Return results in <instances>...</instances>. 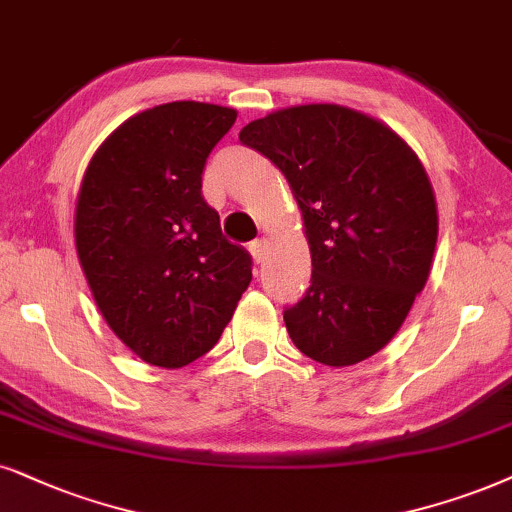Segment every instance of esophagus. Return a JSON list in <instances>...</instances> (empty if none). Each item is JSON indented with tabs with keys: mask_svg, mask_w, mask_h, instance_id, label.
<instances>
[{
	"mask_svg": "<svg viewBox=\"0 0 512 512\" xmlns=\"http://www.w3.org/2000/svg\"><path fill=\"white\" fill-rule=\"evenodd\" d=\"M250 252H252V257H255L257 262H264V257H267V252H269V241H267V238H257V241H252L250 243Z\"/></svg>",
	"mask_w": 512,
	"mask_h": 512,
	"instance_id": "esophagus-1",
	"label": "esophagus"
}]
</instances>
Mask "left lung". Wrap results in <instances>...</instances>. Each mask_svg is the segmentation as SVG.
I'll return each mask as SVG.
<instances>
[{
    "label": "left lung",
    "instance_id": "left-lung-1",
    "mask_svg": "<svg viewBox=\"0 0 512 512\" xmlns=\"http://www.w3.org/2000/svg\"><path fill=\"white\" fill-rule=\"evenodd\" d=\"M288 179L312 286L283 321L304 357L352 366L394 338L428 281L437 205L418 155L383 122L333 103L252 120L238 134Z\"/></svg>",
    "mask_w": 512,
    "mask_h": 512
}]
</instances>
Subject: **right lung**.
I'll list each match as a JSON object with an SVG mask.
<instances>
[{
	"label": "right lung",
	"mask_w": 512,
	"mask_h": 512,
	"mask_svg": "<svg viewBox=\"0 0 512 512\" xmlns=\"http://www.w3.org/2000/svg\"><path fill=\"white\" fill-rule=\"evenodd\" d=\"M234 108L172 101L115 129L84 172L77 255L113 333L146 364L181 368L217 345L252 257L226 241L203 198L212 148Z\"/></svg>",
	"instance_id": "add662e5"
}]
</instances>
